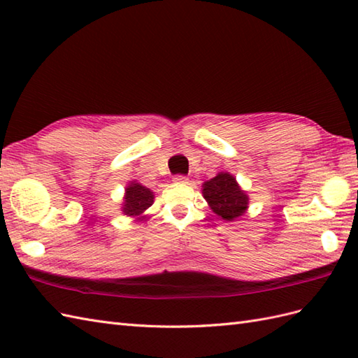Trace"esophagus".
I'll return each mask as SVG.
<instances>
[{
    "mask_svg": "<svg viewBox=\"0 0 358 358\" xmlns=\"http://www.w3.org/2000/svg\"><path fill=\"white\" fill-rule=\"evenodd\" d=\"M173 183H177V185H187V183H189V178L185 177V175H177V177H173Z\"/></svg>",
    "mask_w": 358,
    "mask_h": 358,
    "instance_id": "esophagus-1",
    "label": "esophagus"
}]
</instances>
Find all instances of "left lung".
I'll return each instance as SVG.
<instances>
[{
    "label": "left lung",
    "instance_id": "obj_1",
    "mask_svg": "<svg viewBox=\"0 0 358 358\" xmlns=\"http://www.w3.org/2000/svg\"><path fill=\"white\" fill-rule=\"evenodd\" d=\"M201 187L212 212L226 222H235L246 214L249 195L240 187L232 173L218 172L214 178L204 181Z\"/></svg>",
    "mask_w": 358,
    "mask_h": 358
}]
</instances>
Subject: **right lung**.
I'll use <instances>...</instances> for the list:
<instances>
[{"label": "right lung", "mask_w": 358, "mask_h": 358, "mask_svg": "<svg viewBox=\"0 0 358 358\" xmlns=\"http://www.w3.org/2000/svg\"><path fill=\"white\" fill-rule=\"evenodd\" d=\"M155 195L149 187L143 186L138 181H129V185L124 187L123 203H121V212L124 215L135 218V222H143L146 212L152 204H154Z\"/></svg>", "instance_id": "add662e5"}]
</instances>
